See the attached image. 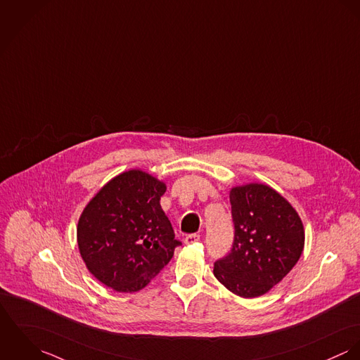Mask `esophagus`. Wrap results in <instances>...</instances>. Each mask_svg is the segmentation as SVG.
<instances>
[{"instance_id":"esophagus-1","label":"esophagus","mask_w":360,"mask_h":360,"mask_svg":"<svg viewBox=\"0 0 360 360\" xmlns=\"http://www.w3.org/2000/svg\"><path fill=\"white\" fill-rule=\"evenodd\" d=\"M200 236L199 235H196V233H193V235H188L186 238H185V244H193V243H196V241H199Z\"/></svg>"}]
</instances>
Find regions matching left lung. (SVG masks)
I'll return each instance as SVG.
<instances>
[{
    "label": "left lung",
    "instance_id": "1",
    "mask_svg": "<svg viewBox=\"0 0 360 360\" xmlns=\"http://www.w3.org/2000/svg\"><path fill=\"white\" fill-rule=\"evenodd\" d=\"M235 239L214 264V276L243 298L264 295L294 268L304 250V225L292 205L262 184L229 193Z\"/></svg>",
    "mask_w": 360,
    "mask_h": 360
}]
</instances>
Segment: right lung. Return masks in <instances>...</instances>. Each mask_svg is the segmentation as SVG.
<instances>
[{
	"label": "right lung",
	"mask_w": 360,
	"mask_h": 360,
	"mask_svg": "<svg viewBox=\"0 0 360 360\" xmlns=\"http://www.w3.org/2000/svg\"><path fill=\"white\" fill-rule=\"evenodd\" d=\"M165 184L141 169L110 179L85 205L77 243L88 271L119 292L142 290L171 261L174 229L160 205Z\"/></svg>",
	"instance_id": "right-lung-1"
}]
</instances>
